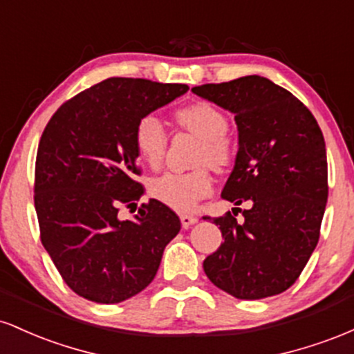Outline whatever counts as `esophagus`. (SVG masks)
Instances as JSON below:
<instances>
[{"label":"esophagus","mask_w":354,"mask_h":354,"mask_svg":"<svg viewBox=\"0 0 354 354\" xmlns=\"http://www.w3.org/2000/svg\"><path fill=\"white\" fill-rule=\"evenodd\" d=\"M180 219H181L183 228H191V226H193L194 223H198V218L196 216H191V214H181Z\"/></svg>","instance_id":"34e87169"}]
</instances>
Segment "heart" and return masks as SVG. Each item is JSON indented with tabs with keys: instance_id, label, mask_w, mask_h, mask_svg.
<instances>
[{
	"instance_id": "b5f03b06",
	"label": "heart",
	"mask_w": 354,
	"mask_h": 354,
	"mask_svg": "<svg viewBox=\"0 0 354 354\" xmlns=\"http://www.w3.org/2000/svg\"><path fill=\"white\" fill-rule=\"evenodd\" d=\"M183 128L200 136L203 145L198 151V165H209L213 169H225L234 156V145L226 135L228 118L209 103H194L176 113ZM168 145L165 124L153 113L141 116L135 128V146L141 161L158 168L163 161ZM213 189V180L206 169L191 173H165L149 183V193L154 200L169 208L193 211L198 201L206 198Z\"/></svg>"
}]
</instances>
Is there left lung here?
Segmentation results:
<instances>
[{"instance_id":"obj_1","label":"left lung","mask_w":354,"mask_h":354,"mask_svg":"<svg viewBox=\"0 0 354 354\" xmlns=\"http://www.w3.org/2000/svg\"><path fill=\"white\" fill-rule=\"evenodd\" d=\"M191 91L234 115L238 154L221 196L251 203L241 225L230 211L213 218L225 241L205 259V273L238 299L283 293L318 245L328 201L323 133L301 101L263 76Z\"/></svg>"}]
</instances>
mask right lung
Returning a JSON list of instances; mask_svg holds the SVG:
<instances>
[{
  "instance_id": "1",
  "label": "right lung",
  "mask_w": 354,
  "mask_h": 354,
  "mask_svg": "<svg viewBox=\"0 0 354 354\" xmlns=\"http://www.w3.org/2000/svg\"><path fill=\"white\" fill-rule=\"evenodd\" d=\"M186 84L108 78L61 104L36 154L35 208L41 243L64 283L95 303L143 291L160 268L180 218L158 200L121 219L145 188L135 146L141 116L171 103Z\"/></svg>"
}]
</instances>
